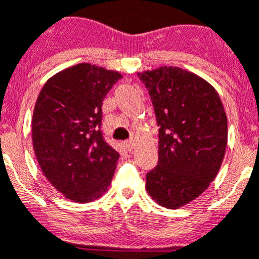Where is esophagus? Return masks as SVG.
Segmentation results:
<instances>
[{"label":"esophagus","instance_id":"obj_1","mask_svg":"<svg viewBox=\"0 0 259 259\" xmlns=\"http://www.w3.org/2000/svg\"><path fill=\"white\" fill-rule=\"evenodd\" d=\"M124 146H125V148H127L128 150H132L135 148V141L132 140V139H131V140L124 141Z\"/></svg>","mask_w":259,"mask_h":259}]
</instances>
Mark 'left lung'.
<instances>
[{
    "mask_svg": "<svg viewBox=\"0 0 259 259\" xmlns=\"http://www.w3.org/2000/svg\"><path fill=\"white\" fill-rule=\"evenodd\" d=\"M154 106L158 164L146 191L168 209L197 198L215 179L227 146V116L206 80L179 67L139 72Z\"/></svg>",
    "mask_w": 259,
    "mask_h": 259,
    "instance_id": "obj_1",
    "label": "left lung"
}]
</instances>
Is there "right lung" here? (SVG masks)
<instances>
[{
  "label": "right lung",
  "instance_id": "right-lung-1",
  "mask_svg": "<svg viewBox=\"0 0 259 259\" xmlns=\"http://www.w3.org/2000/svg\"><path fill=\"white\" fill-rule=\"evenodd\" d=\"M122 77L79 63L50 77L32 116L36 158L50 184L66 198L91 202L107 191L119 153L101 132L102 102Z\"/></svg>",
  "mask_w": 259,
  "mask_h": 259
}]
</instances>
